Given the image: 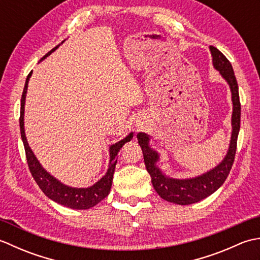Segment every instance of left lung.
Wrapping results in <instances>:
<instances>
[{"label": "left lung", "mask_w": 260, "mask_h": 260, "mask_svg": "<svg viewBox=\"0 0 260 260\" xmlns=\"http://www.w3.org/2000/svg\"><path fill=\"white\" fill-rule=\"evenodd\" d=\"M210 51H211L213 67L227 81L231 91V101H233V116H231L233 131H231L228 152L222 161L212 170L201 175L194 176V178H170V176L163 173L162 170L156 165V163L159 161V154L150 146V135H147L146 133L137 134V140H139V144L141 145L143 155H144L145 167L147 172L151 175L154 189L165 201L181 204V206H186V204L201 201L217 191L227 179L235 161L237 139H238L240 129L241 109L238 84H237L233 66L229 62V60L217 48L210 46Z\"/></svg>", "instance_id": "obj_1"}]
</instances>
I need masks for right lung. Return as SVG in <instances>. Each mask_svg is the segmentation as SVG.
Instances as JSON below:
<instances>
[{
	"label": "right lung",
	"instance_id": "right-lung-1",
	"mask_svg": "<svg viewBox=\"0 0 260 260\" xmlns=\"http://www.w3.org/2000/svg\"><path fill=\"white\" fill-rule=\"evenodd\" d=\"M59 46L53 48L51 51H49L41 60L46 59L48 56H50L51 52L56 50ZM31 75H32V71L26 77L24 89H23V92H22L20 131H21L22 142H23L24 150H25L27 165H29L30 172L33 176V179L36 180L39 187H40L42 192L45 193L49 199H51V200H53L54 202H57L59 204H61V206L68 207L71 209H76V210H86V209L95 207L97 203L104 200V199L109 194L110 187H112V183H113V175L115 172V167H116V163H117V158H116V156H117L119 150L123 147L125 143L129 142L132 139H133V133H129L125 137V139L115 143L113 145H110L109 147L110 159H109L107 172L101 180L97 181L95 184L89 187H73V186L63 184L62 182L57 180L53 175H51L50 173L47 172L45 169H43L40 162H39L38 158L36 157L35 153L32 152L31 147L29 146V144H27L25 132H24V105H25L27 84H29Z\"/></svg>",
	"mask_w": 260,
	"mask_h": 260
}]
</instances>
